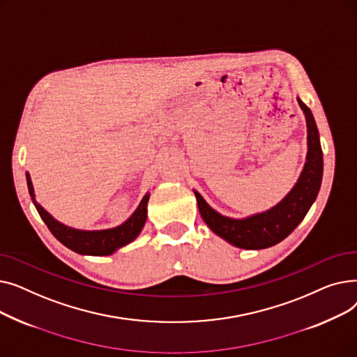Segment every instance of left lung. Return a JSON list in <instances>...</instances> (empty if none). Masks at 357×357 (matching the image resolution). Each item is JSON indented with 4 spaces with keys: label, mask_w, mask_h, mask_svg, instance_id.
<instances>
[{
    "label": "left lung",
    "mask_w": 357,
    "mask_h": 357,
    "mask_svg": "<svg viewBox=\"0 0 357 357\" xmlns=\"http://www.w3.org/2000/svg\"><path fill=\"white\" fill-rule=\"evenodd\" d=\"M308 127V155L304 171L292 191L272 210L245 220H233L214 211L195 192L205 224L220 237L240 249H266L288 237L304 220L317 198L323 179V150L311 109L298 98Z\"/></svg>",
    "instance_id": "1"
}]
</instances>
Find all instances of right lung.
Wrapping results in <instances>:
<instances>
[{
    "label": "right lung",
    "instance_id": "1",
    "mask_svg": "<svg viewBox=\"0 0 357 357\" xmlns=\"http://www.w3.org/2000/svg\"><path fill=\"white\" fill-rule=\"evenodd\" d=\"M27 178V186H29V192L33 199L34 207L37 213L40 214L42 220L50 230V233L58 238L63 246L68 249L81 253V255H92V256H105L111 255L112 252H116L119 248L127 245V243L133 241L139 233L142 231L144 222H146V215H147V201L149 195L146 194L144 198L142 199L140 205L135 214L131 215L126 222H123L121 226L116 229H109V230H102V231H81V230H75L70 227L63 226V224L58 222L54 218L50 217L39 204L34 199V191H33V185L30 181L29 174H26Z\"/></svg>",
    "mask_w": 357,
    "mask_h": 357
}]
</instances>
